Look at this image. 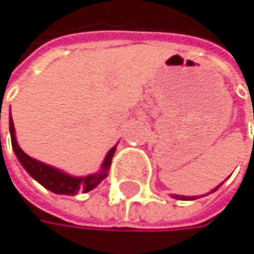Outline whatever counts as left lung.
Here are the masks:
<instances>
[{"label":"left lung","instance_id":"1","mask_svg":"<svg viewBox=\"0 0 254 254\" xmlns=\"http://www.w3.org/2000/svg\"><path fill=\"white\" fill-rule=\"evenodd\" d=\"M218 188H220V186H217V188H215L212 192H215V191H217ZM171 197H173V198H176V200H195V198H198V197H186V195H176V194H174V195H171Z\"/></svg>","mask_w":254,"mask_h":254}]
</instances>
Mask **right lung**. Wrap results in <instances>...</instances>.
Returning <instances> with one entry per match:
<instances>
[{
	"instance_id": "add662e5",
	"label": "right lung",
	"mask_w": 254,
	"mask_h": 254,
	"mask_svg": "<svg viewBox=\"0 0 254 254\" xmlns=\"http://www.w3.org/2000/svg\"><path fill=\"white\" fill-rule=\"evenodd\" d=\"M8 128H10V137H11V147H13V151H15L18 160L21 162V165L24 167V170L36 182H39L44 188H47L48 191H51L54 194H62V195H75L78 192H89L94 188H97L107 177L110 163H112V157L117 150V145H115L107 151L98 173L84 176V177H75V176L66 174L65 171L51 167V165L36 160V159L30 157L27 153H24L16 141L15 126H13L11 115L8 118Z\"/></svg>"
}]
</instances>
